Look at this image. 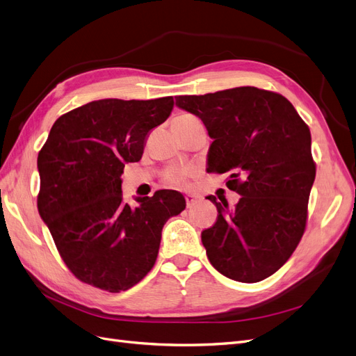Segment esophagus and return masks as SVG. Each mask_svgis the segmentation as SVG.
I'll return each instance as SVG.
<instances>
[{"label":"esophagus","mask_w":356,"mask_h":356,"mask_svg":"<svg viewBox=\"0 0 356 356\" xmlns=\"http://www.w3.org/2000/svg\"><path fill=\"white\" fill-rule=\"evenodd\" d=\"M185 200H186V207L191 208L196 202V196L192 193H188V195H185Z\"/></svg>","instance_id":"esophagus-1"}]
</instances>
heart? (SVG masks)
Returning <instances> with one entry per match:
<instances>
[{"label": "heart", "instance_id": "obj_1", "mask_svg": "<svg viewBox=\"0 0 356 356\" xmlns=\"http://www.w3.org/2000/svg\"><path fill=\"white\" fill-rule=\"evenodd\" d=\"M196 120H198V118H196L195 115H192L189 113H181L173 118V123H189V122H196ZM189 173H191V170L188 167L175 165V167H170L165 171L164 179L167 183H170V185H185L188 177H189Z\"/></svg>", "mask_w": 356, "mask_h": 356}]
</instances>
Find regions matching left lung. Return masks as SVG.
I'll list each match as a JSON object with an SVG mask.
<instances>
[{
    "mask_svg": "<svg viewBox=\"0 0 356 356\" xmlns=\"http://www.w3.org/2000/svg\"><path fill=\"white\" fill-rule=\"evenodd\" d=\"M176 105L198 115L214 139L208 173H229L227 188L241 195L234 208L208 196L218 211L201 234L209 262L236 282L270 277L305 232L315 179L309 127L283 95L254 86L181 95Z\"/></svg>",
    "mask_w": 356,
    "mask_h": 356,
    "instance_id": "1",
    "label": "left lung"
}]
</instances>
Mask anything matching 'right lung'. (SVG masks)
Returning <instances> with one entry per match:
<instances>
[{"label": "right lung", "mask_w": 356, "mask_h": 356, "mask_svg": "<svg viewBox=\"0 0 356 356\" xmlns=\"http://www.w3.org/2000/svg\"><path fill=\"white\" fill-rule=\"evenodd\" d=\"M173 97L99 99L58 117L38 154V209L74 277L111 293L134 287L154 267L165 221L186 207L176 191L124 201V164L142 158L149 131Z\"/></svg>", "instance_id": "right-lung-1"}]
</instances>
